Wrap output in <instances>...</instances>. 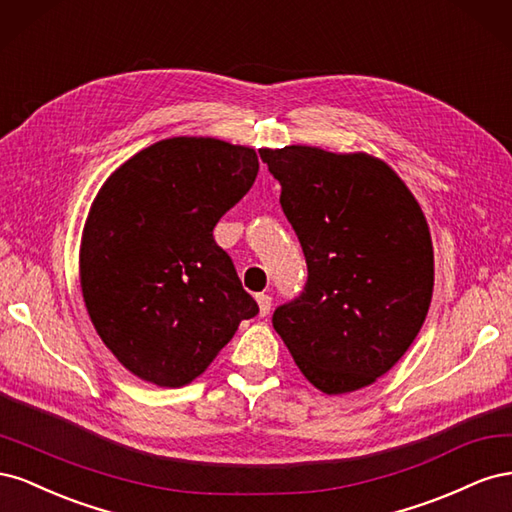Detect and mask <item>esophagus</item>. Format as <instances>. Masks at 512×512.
Returning <instances> with one entry per match:
<instances>
[{
  "mask_svg": "<svg viewBox=\"0 0 512 512\" xmlns=\"http://www.w3.org/2000/svg\"><path fill=\"white\" fill-rule=\"evenodd\" d=\"M256 303H258V312H260V316L265 318V316L271 312V305H273L271 297H269V294H256Z\"/></svg>",
  "mask_w": 512,
  "mask_h": 512,
  "instance_id": "obj_1",
  "label": "esophagus"
}]
</instances>
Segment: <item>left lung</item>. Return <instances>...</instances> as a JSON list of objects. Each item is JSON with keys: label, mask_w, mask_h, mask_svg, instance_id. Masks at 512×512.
I'll return each mask as SVG.
<instances>
[{"label": "left lung", "mask_w": 512, "mask_h": 512, "mask_svg": "<svg viewBox=\"0 0 512 512\" xmlns=\"http://www.w3.org/2000/svg\"><path fill=\"white\" fill-rule=\"evenodd\" d=\"M307 262L305 292L273 327L318 391L344 395L384 376L429 312L433 245L408 185L365 151L260 149Z\"/></svg>", "instance_id": "8db88e82"}]
</instances>
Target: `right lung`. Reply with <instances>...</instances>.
Segmentation results:
<instances>
[{"instance_id":"right-lung-1","label":"right lung","mask_w":512,"mask_h":512,"mask_svg":"<svg viewBox=\"0 0 512 512\" xmlns=\"http://www.w3.org/2000/svg\"><path fill=\"white\" fill-rule=\"evenodd\" d=\"M258 175L252 147L175 136L113 170L89 207L79 277L104 346L130 374L164 389L190 384L258 314L213 239Z\"/></svg>"}]
</instances>
